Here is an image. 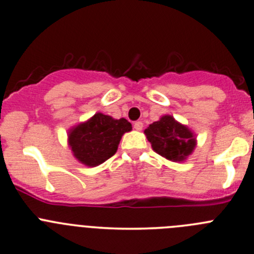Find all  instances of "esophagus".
<instances>
[{
	"mask_svg": "<svg viewBox=\"0 0 254 254\" xmlns=\"http://www.w3.org/2000/svg\"><path fill=\"white\" fill-rule=\"evenodd\" d=\"M143 122L141 121H137V122H134V125H133V127H134V129L135 130H141L143 129Z\"/></svg>",
	"mask_w": 254,
	"mask_h": 254,
	"instance_id": "1",
	"label": "esophagus"
}]
</instances>
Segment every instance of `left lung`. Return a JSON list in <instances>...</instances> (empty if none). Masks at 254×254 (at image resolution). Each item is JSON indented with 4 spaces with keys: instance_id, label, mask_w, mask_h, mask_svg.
<instances>
[{
    "instance_id": "8db88e82",
    "label": "left lung",
    "mask_w": 254,
    "mask_h": 254,
    "mask_svg": "<svg viewBox=\"0 0 254 254\" xmlns=\"http://www.w3.org/2000/svg\"><path fill=\"white\" fill-rule=\"evenodd\" d=\"M144 133L157 154L174 162L184 161L196 146V138L191 130L171 115L162 116Z\"/></svg>"
}]
</instances>
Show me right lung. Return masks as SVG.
<instances>
[{"label":"right lung","mask_w":254,"mask_h":254,"mask_svg":"<svg viewBox=\"0 0 254 254\" xmlns=\"http://www.w3.org/2000/svg\"><path fill=\"white\" fill-rule=\"evenodd\" d=\"M130 129L132 125L126 119L115 120L97 113L70 129L69 145L81 163L95 167L115 155L122 135Z\"/></svg>","instance_id":"1"}]
</instances>
